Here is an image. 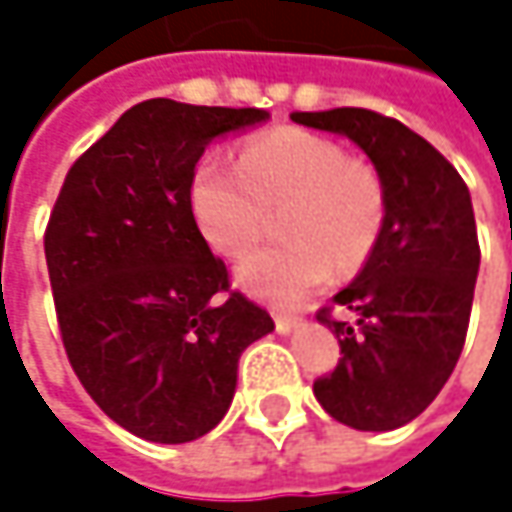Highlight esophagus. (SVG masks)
<instances>
[{
	"mask_svg": "<svg viewBox=\"0 0 512 512\" xmlns=\"http://www.w3.org/2000/svg\"><path fill=\"white\" fill-rule=\"evenodd\" d=\"M299 323H302L299 317H290V314H275V329H278V335H290V332H293Z\"/></svg>",
	"mask_w": 512,
	"mask_h": 512,
	"instance_id": "34e87169",
	"label": "esophagus"
}]
</instances>
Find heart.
Masks as SVG:
<instances>
[{
  "label": "heart",
  "mask_w": 512,
  "mask_h": 512,
  "mask_svg": "<svg viewBox=\"0 0 512 512\" xmlns=\"http://www.w3.org/2000/svg\"><path fill=\"white\" fill-rule=\"evenodd\" d=\"M281 213L284 246L246 257L237 284L269 305H296L332 278L358 269L379 240L385 195L379 177L350 162L332 139L278 130L249 142L240 165L207 156L192 177V213L207 243L243 257Z\"/></svg>",
  "instance_id": "heart-1"
}]
</instances>
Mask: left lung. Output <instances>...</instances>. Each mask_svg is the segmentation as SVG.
<instances>
[{"mask_svg":"<svg viewBox=\"0 0 512 512\" xmlns=\"http://www.w3.org/2000/svg\"><path fill=\"white\" fill-rule=\"evenodd\" d=\"M290 118L350 139L382 183L379 240L353 284L335 293L356 323L317 314L344 358L314 382V397L353 430L388 433L436 400L462 353L480 269L471 195L457 168L394 118L370 109Z\"/></svg>","mask_w":512,"mask_h":512,"instance_id":"obj_1","label":"left lung"}]
</instances>
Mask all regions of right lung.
Here are the masks:
<instances>
[{
  "label": "right lung",
  "instance_id": "obj_1",
  "mask_svg": "<svg viewBox=\"0 0 512 512\" xmlns=\"http://www.w3.org/2000/svg\"><path fill=\"white\" fill-rule=\"evenodd\" d=\"M266 109L154 97L73 162L44 252L61 341L91 400L127 433L183 445L231 409L240 356L275 329L231 293L192 216L204 148Z\"/></svg>",
  "mask_w": 512,
  "mask_h": 512
}]
</instances>
